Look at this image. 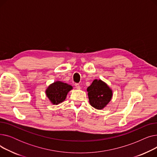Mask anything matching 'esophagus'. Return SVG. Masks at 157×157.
Here are the masks:
<instances>
[{
	"label": "esophagus",
	"instance_id": "34e87169",
	"mask_svg": "<svg viewBox=\"0 0 157 157\" xmlns=\"http://www.w3.org/2000/svg\"><path fill=\"white\" fill-rule=\"evenodd\" d=\"M75 86H76V88L77 89H80L81 88V86H80V85L78 83H75Z\"/></svg>",
	"mask_w": 157,
	"mask_h": 157
}]
</instances>
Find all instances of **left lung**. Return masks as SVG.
Instances as JSON below:
<instances>
[{
    "instance_id": "left-lung-1",
    "label": "left lung",
    "mask_w": 157,
    "mask_h": 157,
    "mask_svg": "<svg viewBox=\"0 0 157 157\" xmlns=\"http://www.w3.org/2000/svg\"><path fill=\"white\" fill-rule=\"evenodd\" d=\"M90 104L97 109H102L111 99L112 91L101 80L95 79L87 88Z\"/></svg>"
}]
</instances>
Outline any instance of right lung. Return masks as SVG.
Segmentation results:
<instances>
[{"label": "right lung", "instance_id": "1", "mask_svg": "<svg viewBox=\"0 0 157 157\" xmlns=\"http://www.w3.org/2000/svg\"><path fill=\"white\" fill-rule=\"evenodd\" d=\"M72 88V86L67 83L56 81L48 88L46 93L53 104H59L65 99L67 93Z\"/></svg>", "mask_w": 157, "mask_h": 157}]
</instances>
